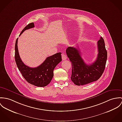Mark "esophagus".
Listing matches in <instances>:
<instances>
[{
	"instance_id": "esophagus-1",
	"label": "esophagus",
	"mask_w": 122,
	"mask_h": 122,
	"mask_svg": "<svg viewBox=\"0 0 122 122\" xmlns=\"http://www.w3.org/2000/svg\"><path fill=\"white\" fill-rule=\"evenodd\" d=\"M61 57L62 61H65L66 59V55L65 54H62L61 55Z\"/></svg>"
}]
</instances>
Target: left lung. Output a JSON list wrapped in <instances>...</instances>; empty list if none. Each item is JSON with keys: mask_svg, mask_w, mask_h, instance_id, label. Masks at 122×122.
<instances>
[{"mask_svg": "<svg viewBox=\"0 0 122 122\" xmlns=\"http://www.w3.org/2000/svg\"><path fill=\"white\" fill-rule=\"evenodd\" d=\"M97 58L90 65L85 63L78 47L69 46L66 49V55L72 66L71 80L75 84L78 86L85 85L97 81L102 76L107 59V52L102 37L97 42Z\"/></svg>", "mask_w": 122, "mask_h": 122, "instance_id": "8db88e82", "label": "left lung"}]
</instances>
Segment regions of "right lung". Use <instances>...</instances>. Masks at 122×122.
Listing matches in <instances>:
<instances>
[{
  "instance_id": "obj_1",
  "label": "right lung",
  "mask_w": 122,
  "mask_h": 122,
  "mask_svg": "<svg viewBox=\"0 0 122 122\" xmlns=\"http://www.w3.org/2000/svg\"><path fill=\"white\" fill-rule=\"evenodd\" d=\"M34 27V23L27 25L20 33L21 35L25 30ZM17 39L15 45V60L19 70L22 76L29 83L37 87H43L47 85L54 76V70L57 65L62 60L61 53H58L46 58L44 61L39 66L30 67L25 65L21 60L18 49Z\"/></svg>"
}]
</instances>
